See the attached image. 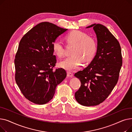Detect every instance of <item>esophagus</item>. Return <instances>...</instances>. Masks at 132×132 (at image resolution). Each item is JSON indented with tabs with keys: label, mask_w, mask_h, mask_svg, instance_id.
I'll use <instances>...</instances> for the list:
<instances>
[{
	"label": "esophagus",
	"mask_w": 132,
	"mask_h": 132,
	"mask_svg": "<svg viewBox=\"0 0 132 132\" xmlns=\"http://www.w3.org/2000/svg\"><path fill=\"white\" fill-rule=\"evenodd\" d=\"M67 76L68 77H69V78H72L73 76V73H72L71 72H67Z\"/></svg>",
	"instance_id": "esophagus-1"
}]
</instances>
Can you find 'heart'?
I'll use <instances>...</instances> for the list:
<instances>
[{
	"mask_svg": "<svg viewBox=\"0 0 132 132\" xmlns=\"http://www.w3.org/2000/svg\"><path fill=\"white\" fill-rule=\"evenodd\" d=\"M66 42L68 45H73L71 54L59 63V66L67 71H74L79 68L85 61L90 62L94 58L97 50L95 39L92 36L79 30H73L66 35ZM54 53L59 58L64 55V46L61 42L55 40L52 44Z\"/></svg>",
	"mask_w": 132,
	"mask_h": 132,
	"instance_id": "heart-1",
	"label": "heart"
}]
</instances>
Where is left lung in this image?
<instances>
[{
  "instance_id": "1",
  "label": "left lung",
  "mask_w": 132,
  "mask_h": 132,
  "mask_svg": "<svg viewBox=\"0 0 132 132\" xmlns=\"http://www.w3.org/2000/svg\"><path fill=\"white\" fill-rule=\"evenodd\" d=\"M97 38V49L94 59L86 68L75 73L81 81V86L75 93L81 105L90 106L104 101L117 84L122 64L119 42L107 28L93 24Z\"/></svg>"
}]
</instances>
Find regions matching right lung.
<instances>
[{
  "label": "right lung",
  "instance_id": "obj_1",
  "mask_svg": "<svg viewBox=\"0 0 132 132\" xmlns=\"http://www.w3.org/2000/svg\"><path fill=\"white\" fill-rule=\"evenodd\" d=\"M67 30L41 22L20 42L14 60L15 79L23 96L35 104H44L52 99L57 86L66 77L64 69L53 70L57 60L52 44Z\"/></svg>",
  "mask_w": 132,
  "mask_h": 132
}]
</instances>
